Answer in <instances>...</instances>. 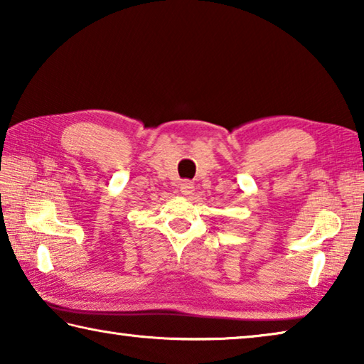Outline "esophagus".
Returning <instances> with one entry per match:
<instances>
[{"instance_id": "esophagus-1", "label": "esophagus", "mask_w": 364, "mask_h": 364, "mask_svg": "<svg viewBox=\"0 0 364 364\" xmlns=\"http://www.w3.org/2000/svg\"><path fill=\"white\" fill-rule=\"evenodd\" d=\"M180 189H181V193L183 194H193V191H194V184L193 183H191V181H183L181 184H180Z\"/></svg>"}]
</instances>
